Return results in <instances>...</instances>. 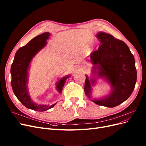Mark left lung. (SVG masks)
<instances>
[{
    "label": "left lung",
    "instance_id": "8db88e82",
    "mask_svg": "<svg viewBox=\"0 0 146 146\" xmlns=\"http://www.w3.org/2000/svg\"><path fill=\"white\" fill-rule=\"evenodd\" d=\"M97 38L101 44L90 54V61L94 65L92 72L109 82L112 90L104 98L91 100L99 106L114 107L129 98L134 89L137 81L135 59L123 41L102 32L97 34ZM85 77L84 91L90 99L91 85L96 83V78L89 80L87 75Z\"/></svg>",
    "mask_w": 146,
    "mask_h": 146
}]
</instances>
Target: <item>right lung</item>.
<instances>
[{"label": "right lung", "instance_id": "add662e5", "mask_svg": "<svg viewBox=\"0 0 146 146\" xmlns=\"http://www.w3.org/2000/svg\"><path fill=\"white\" fill-rule=\"evenodd\" d=\"M50 35L49 32L42 33L33 38L26 45L20 48L15 54L11 68V84L15 95L25 107L37 111L48 110L56 104L55 103L48 106L38 105L33 102L29 94L27 86L30 63L39 51L45 46L47 44L46 40ZM70 76L63 77L56 84V89L59 94H61L65 82Z\"/></svg>", "mask_w": 146, "mask_h": 146}]
</instances>
